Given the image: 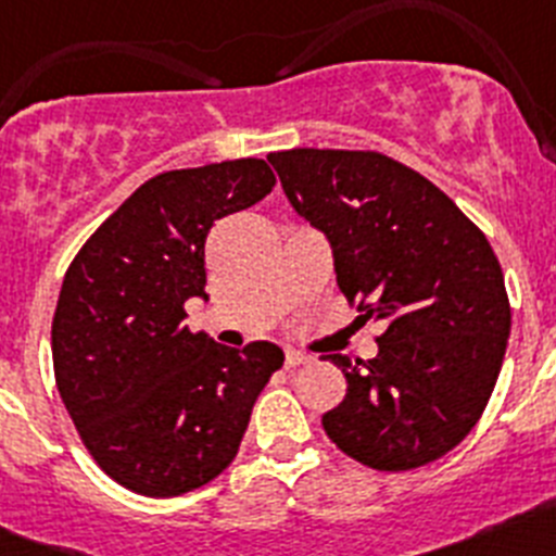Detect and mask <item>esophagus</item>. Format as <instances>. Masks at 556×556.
<instances>
[{
    "label": "esophagus",
    "mask_w": 556,
    "mask_h": 556,
    "mask_svg": "<svg viewBox=\"0 0 556 556\" xmlns=\"http://www.w3.org/2000/svg\"><path fill=\"white\" fill-rule=\"evenodd\" d=\"M308 362H312V356H308V353H301V351H292V348H289V351H287V367L308 365Z\"/></svg>",
    "instance_id": "1"
}]
</instances>
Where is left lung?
Masks as SVG:
<instances>
[{
  "label": "left lung",
  "mask_w": 556,
  "mask_h": 556,
  "mask_svg": "<svg viewBox=\"0 0 556 556\" xmlns=\"http://www.w3.org/2000/svg\"><path fill=\"white\" fill-rule=\"evenodd\" d=\"M292 208L328 236L358 320H381L376 358L331 353L348 392L323 415L342 454L412 470L470 434L507 351L513 308L488 236L420 172L376 150L269 152Z\"/></svg>",
  "instance_id": "obj_1"
}]
</instances>
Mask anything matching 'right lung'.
I'll use <instances>...</instances> for the list:
<instances>
[{"mask_svg":"<svg viewBox=\"0 0 556 556\" xmlns=\"http://www.w3.org/2000/svg\"><path fill=\"white\" fill-rule=\"evenodd\" d=\"M273 186L262 159L161 172L63 275L52 317L58 392L88 454L132 493L172 498L217 479L283 365L273 342L233 351L184 326L186 301L205 298L211 225Z\"/></svg>","mask_w":556,"mask_h":556,"instance_id":"right-lung-1","label":"right lung"}]
</instances>
